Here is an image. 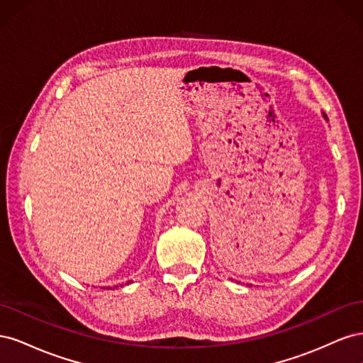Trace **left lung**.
Returning <instances> with one entry per match:
<instances>
[{
	"label": "left lung",
	"mask_w": 363,
	"mask_h": 363,
	"mask_svg": "<svg viewBox=\"0 0 363 363\" xmlns=\"http://www.w3.org/2000/svg\"><path fill=\"white\" fill-rule=\"evenodd\" d=\"M323 115H324V113H323ZM324 118H325V119H327V115H324ZM327 121H328V119H327Z\"/></svg>",
	"instance_id": "left-lung-1"
}]
</instances>
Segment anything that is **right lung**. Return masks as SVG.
<instances>
[{
	"label": "right lung",
	"mask_w": 363,
	"mask_h": 363,
	"mask_svg": "<svg viewBox=\"0 0 363 363\" xmlns=\"http://www.w3.org/2000/svg\"><path fill=\"white\" fill-rule=\"evenodd\" d=\"M128 283H130V281H128ZM115 288H116V286H115Z\"/></svg>",
	"instance_id": "right-lung-1"
}]
</instances>
